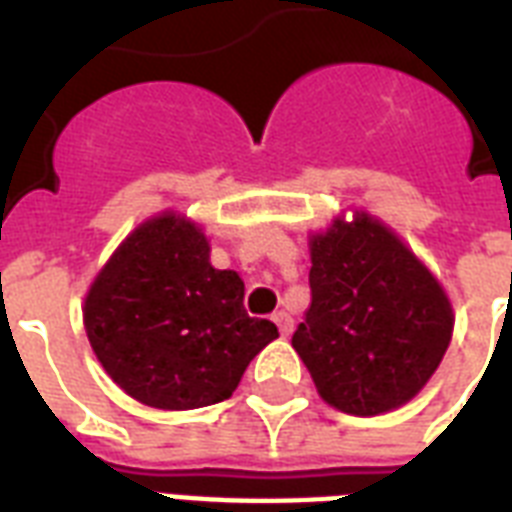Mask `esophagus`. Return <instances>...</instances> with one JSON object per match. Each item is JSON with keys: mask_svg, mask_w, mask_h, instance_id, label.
<instances>
[{"mask_svg": "<svg viewBox=\"0 0 512 512\" xmlns=\"http://www.w3.org/2000/svg\"><path fill=\"white\" fill-rule=\"evenodd\" d=\"M273 321H276V327H279L281 335H284V337L292 335V327H295V321H292V316H289V313H284V311L273 313Z\"/></svg>", "mask_w": 512, "mask_h": 512, "instance_id": "34e87169", "label": "esophagus"}]
</instances>
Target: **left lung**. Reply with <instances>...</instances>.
Wrapping results in <instances>:
<instances>
[{"instance_id":"1","label":"left lung","mask_w":512,"mask_h":512,"mask_svg":"<svg viewBox=\"0 0 512 512\" xmlns=\"http://www.w3.org/2000/svg\"><path fill=\"white\" fill-rule=\"evenodd\" d=\"M311 308L292 335L321 398L372 417L406 404L452 340V305L433 273L380 220L337 217L311 239Z\"/></svg>"}]
</instances>
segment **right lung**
Masks as SVG:
<instances>
[{"mask_svg": "<svg viewBox=\"0 0 512 512\" xmlns=\"http://www.w3.org/2000/svg\"><path fill=\"white\" fill-rule=\"evenodd\" d=\"M84 329L111 380L156 409L220 404L279 337L244 311V281L209 263L201 228L159 215L124 239L84 300Z\"/></svg>", "mask_w": 512, "mask_h": 512, "instance_id": "1", "label": "right lung"}]
</instances>
